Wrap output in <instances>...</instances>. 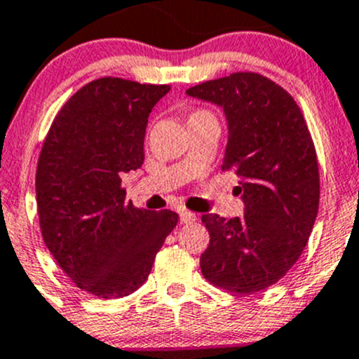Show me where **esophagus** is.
I'll return each mask as SVG.
<instances>
[{"label": "esophagus", "instance_id": "1", "mask_svg": "<svg viewBox=\"0 0 359 359\" xmlns=\"http://www.w3.org/2000/svg\"><path fill=\"white\" fill-rule=\"evenodd\" d=\"M179 217H180V222H182V224H192V222L198 220L196 213H191V211H187V210H180Z\"/></svg>", "mask_w": 359, "mask_h": 359}]
</instances>
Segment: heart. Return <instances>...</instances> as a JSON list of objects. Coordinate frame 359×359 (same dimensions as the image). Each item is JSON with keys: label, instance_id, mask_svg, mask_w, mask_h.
Here are the masks:
<instances>
[{"label": "heart", "instance_id": "b5f03b06", "mask_svg": "<svg viewBox=\"0 0 359 359\" xmlns=\"http://www.w3.org/2000/svg\"><path fill=\"white\" fill-rule=\"evenodd\" d=\"M196 113H203V111H196Z\"/></svg>", "mask_w": 359, "mask_h": 359}]
</instances>
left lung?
<instances>
[{
  "instance_id": "obj_1",
  "label": "left lung",
  "mask_w": 359,
  "mask_h": 359,
  "mask_svg": "<svg viewBox=\"0 0 359 359\" xmlns=\"http://www.w3.org/2000/svg\"><path fill=\"white\" fill-rule=\"evenodd\" d=\"M217 104L229 127L224 170L239 177L244 217L203 215L210 246L201 271L211 284L239 294L273 285L306 246L320 203L315 146L292 96L252 72L186 90Z\"/></svg>"
}]
</instances>
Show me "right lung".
<instances>
[{
	"label": "right lung",
	"instance_id": "1",
	"mask_svg": "<svg viewBox=\"0 0 359 359\" xmlns=\"http://www.w3.org/2000/svg\"><path fill=\"white\" fill-rule=\"evenodd\" d=\"M168 90L118 77L89 82L63 104L41 149L36 201L44 244L93 296L141 287L179 220L170 210L134 208L120 186L144 161L149 113Z\"/></svg>",
	"mask_w": 359,
	"mask_h": 359
}]
</instances>
